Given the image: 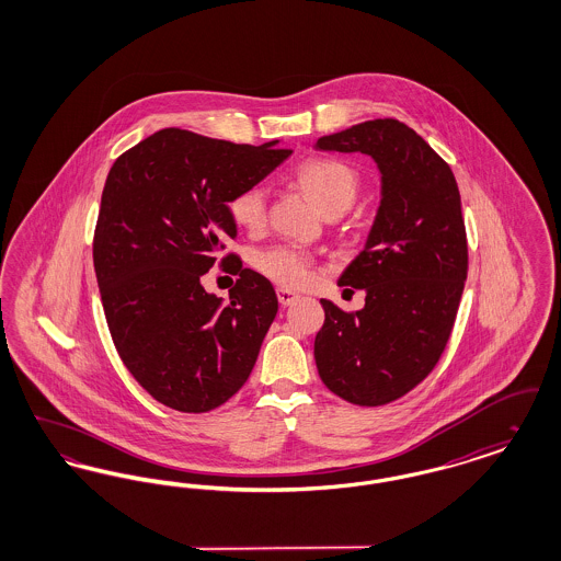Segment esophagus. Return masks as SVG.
I'll return each mask as SVG.
<instances>
[{
    "mask_svg": "<svg viewBox=\"0 0 561 561\" xmlns=\"http://www.w3.org/2000/svg\"><path fill=\"white\" fill-rule=\"evenodd\" d=\"M296 298H298V294L290 293V290H284V288L277 290V300L282 307H290Z\"/></svg>",
    "mask_w": 561,
    "mask_h": 561,
    "instance_id": "34e87169",
    "label": "esophagus"
}]
</instances>
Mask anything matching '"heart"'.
Instances as JSON below:
<instances>
[{
    "mask_svg": "<svg viewBox=\"0 0 561 561\" xmlns=\"http://www.w3.org/2000/svg\"><path fill=\"white\" fill-rule=\"evenodd\" d=\"M296 183L302 188L325 216L347 213L355 204L362 176L343 160L313 158L298 165ZM268 187L265 183H252L241 187L229 202V214L248 231H256L267 222ZM256 268L279 286L298 288L313 275V256L296 245H273L256 254Z\"/></svg>",
    "mask_w": 561,
    "mask_h": 561,
    "instance_id": "1",
    "label": "heart"
}]
</instances>
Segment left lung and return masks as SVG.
<instances>
[{"label":"left lung","instance_id":"8db88e82","mask_svg":"<svg viewBox=\"0 0 561 561\" xmlns=\"http://www.w3.org/2000/svg\"><path fill=\"white\" fill-rule=\"evenodd\" d=\"M321 151H362L382 172V202L366 248L339 286L366 290L362 311L321 300L316 336L323 385L355 405L400 400L437 366L453 334L469 268L453 170L393 117L321 136Z\"/></svg>","mask_w":561,"mask_h":561}]
</instances>
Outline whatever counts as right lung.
I'll list each match as a JSON object with an SVG mask.
<instances>
[{"label": "right lung", "instance_id": "add662e5", "mask_svg": "<svg viewBox=\"0 0 561 561\" xmlns=\"http://www.w3.org/2000/svg\"><path fill=\"white\" fill-rule=\"evenodd\" d=\"M290 153L275 140L252 147L163 128L108 170L92 241L108 332L136 382L172 410L210 412L256 364L277 296L227 252V202ZM216 262L241 273L227 306L198 282Z\"/></svg>", "mask_w": 561, "mask_h": 561}]
</instances>
